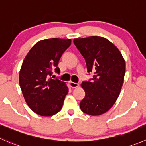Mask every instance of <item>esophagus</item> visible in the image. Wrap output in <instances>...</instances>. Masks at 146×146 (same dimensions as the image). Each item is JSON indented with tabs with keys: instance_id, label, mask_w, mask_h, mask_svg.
I'll list each match as a JSON object with an SVG mask.
<instances>
[{
	"instance_id": "obj_1",
	"label": "esophagus",
	"mask_w": 146,
	"mask_h": 146,
	"mask_svg": "<svg viewBox=\"0 0 146 146\" xmlns=\"http://www.w3.org/2000/svg\"><path fill=\"white\" fill-rule=\"evenodd\" d=\"M70 87L73 88H78L79 86L78 83H74V82H70Z\"/></svg>"
}]
</instances>
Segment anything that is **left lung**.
Instances as JSON below:
<instances>
[{"label": "left lung", "instance_id": "1", "mask_svg": "<svg viewBox=\"0 0 146 146\" xmlns=\"http://www.w3.org/2000/svg\"><path fill=\"white\" fill-rule=\"evenodd\" d=\"M73 43L86 60L88 73H94L91 81L82 83L86 96L80 108L88 115H102L119 96L125 73V60L118 48L105 38H76Z\"/></svg>", "mask_w": 146, "mask_h": 146}]
</instances>
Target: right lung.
I'll return each mask as SVG.
<instances>
[{
    "instance_id": "add662e5",
    "label": "right lung",
    "mask_w": 146,
    "mask_h": 146,
    "mask_svg": "<svg viewBox=\"0 0 146 146\" xmlns=\"http://www.w3.org/2000/svg\"><path fill=\"white\" fill-rule=\"evenodd\" d=\"M71 44L70 39H45L35 43L25 56L19 73V84L30 108L41 116H52L63 107L68 88L65 82L49 78L59 73V60Z\"/></svg>"
}]
</instances>
